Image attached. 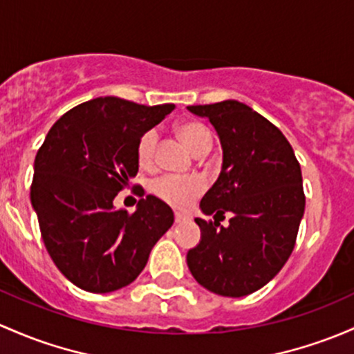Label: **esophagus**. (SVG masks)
Wrapping results in <instances>:
<instances>
[{"mask_svg":"<svg viewBox=\"0 0 354 354\" xmlns=\"http://www.w3.org/2000/svg\"><path fill=\"white\" fill-rule=\"evenodd\" d=\"M174 221H176V224H181V222L189 221V217H187V215H183V214H180V212H176V214H174Z\"/></svg>","mask_w":354,"mask_h":354,"instance_id":"1","label":"esophagus"}]
</instances>
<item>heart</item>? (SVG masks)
I'll use <instances>...</instances> for the list:
<instances>
[{"label": "heart", "mask_w": 354, "mask_h": 354, "mask_svg": "<svg viewBox=\"0 0 354 354\" xmlns=\"http://www.w3.org/2000/svg\"><path fill=\"white\" fill-rule=\"evenodd\" d=\"M178 136L195 154L203 151H210L212 132L205 124L196 120L183 122L176 127ZM156 144H158V132L147 130L140 136L137 142V162L142 169H151L154 166ZM205 189V180L200 176H176V174H165L152 181L151 192L167 205L176 208H187L195 202Z\"/></svg>", "instance_id": "1"}]
</instances>
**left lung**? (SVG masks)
<instances>
[{
	"label": "left lung",
	"mask_w": 354,
	"mask_h": 354,
	"mask_svg": "<svg viewBox=\"0 0 354 354\" xmlns=\"http://www.w3.org/2000/svg\"><path fill=\"white\" fill-rule=\"evenodd\" d=\"M207 117L222 146V169L195 218L202 239L187 254L193 278L222 297H244L277 277L295 245L305 210L302 171L286 137L236 100L188 106ZM227 213L229 226H221Z\"/></svg>",
	"instance_id": "1"
}]
</instances>
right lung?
<instances>
[{
    "label": "right lung",
    "instance_id": "1",
    "mask_svg": "<svg viewBox=\"0 0 354 354\" xmlns=\"http://www.w3.org/2000/svg\"><path fill=\"white\" fill-rule=\"evenodd\" d=\"M173 110L100 96L62 115L37 152L30 200L40 234L59 271L81 290L132 283L173 225L171 207L152 195L133 214L113 205L139 171L140 136Z\"/></svg>",
    "mask_w": 354,
    "mask_h": 354
}]
</instances>
